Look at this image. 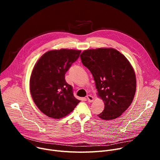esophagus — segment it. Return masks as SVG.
I'll use <instances>...</instances> for the list:
<instances>
[{"label":"esophagus","instance_id":"34e87169","mask_svg":"<svg viewBox=\"0 0 160 160\" xmlns=\"http://www.w3.org/2000/svg\"><path fill=\"white\" fill-rule=\"evenodd\" d=\"M86 97H87L88 102H93V96L88 95H87Z\"/></svg>","mask_w":160,"mask_h":160}]
</instances>
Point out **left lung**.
Returning <instances> with one entry per match:
<instances>
[{"mask_svg":"<svg viewBox=\"0 0 160 160\" xmlns=\"http://www.w3.org/2000/svg\"><path fill=\"white\" fill-rule=\"evenodd\" d=\"M80 58L93 75L97 95L104 103L98 116L104 120L121 116L130 106L136 90V74L127 58L112 48L86 50Z\"/></svg>","mask_w":160,"mask_h":160,"instance_id":"8db88e82","label":"left lung"}]
</instances>
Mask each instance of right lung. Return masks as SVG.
Returning <instances> with one entry per match:
<instances>
[{"instance_id":"1","label":"right lung","mask_w":160,"mask_h":160,"mask_svg":"<svg viewBox=\"0 0 160 160\" xmlns=\"http://www.w3.org/2000/svg\"><path fill=\"white\" fill-rule=\"evenodd\" d=\"M80 52L74 49L50 50L33 67L30 79L31 96L39 110L50 118L65 117L80 102L65 79L66 72Z\"/></svg>"}]
</instances>
